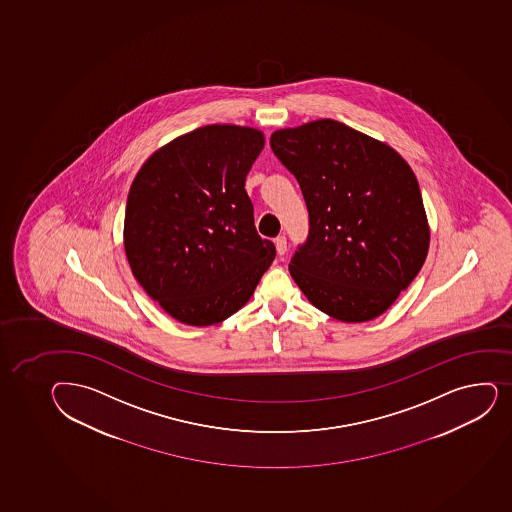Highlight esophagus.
I'll list each match as a JSON object with an SVG mask.
<instances>
[{
	"label": "esophagus",
	"instance_id": "obj_1",
	"mask_svg": "<svg viewBox=\"0 0 512 512\" xmlns=\"http://www.w3.org/2000/svg\"><path fill=\"white\" fill-rule=\"evenodd\" d=\"M274 243L279 255H284L287 252V238L284 235H279V237L275 238Z\"/></svg>",
	"mask_w": 512,
	"mask_h": 512
}]
</instances>
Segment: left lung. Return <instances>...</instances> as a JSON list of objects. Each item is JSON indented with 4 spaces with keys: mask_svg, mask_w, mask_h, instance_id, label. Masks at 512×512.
<instances>
[{
    "mask_svg": "<svg viewBox=\"0 0 512 512\" xmlns=\"http://www.w3.org/2000/svg\"><path fill=\"white\" fill-rule=\"evenodd\" d=\"M270 148L309 211L292 279L338 321L381 316L427 259L430 227L415 173L388 144L332 119L275 131Z\"/></svg>",
    "mask_w": 512,
    "mask_h": 512,
    "instance_id": "left-lung-1",
    "label": "left lung"
}]
</instances>
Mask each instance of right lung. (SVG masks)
Returning <instances> with one entry per match:
<instances>
[{"label":"right lung","instance_id":"add662e5","mask_svg":"<svg viewBox=\"0 0 512 512\" xmlns=\"http://www.w3.org/2000/svg\"><path fill=\"white\" fill-rule=\"evenodd\" d=\"M259 129L211 124L164 144L127 196L124 250L164 312L211 326L242 309L275 259L260 237L245 178L264 149Z\"/></svg>","mask_w":512,"mask_h":512}]
</instances>
